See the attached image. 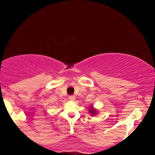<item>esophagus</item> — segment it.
I'll use <instances>...</instances> for the list:
<instances>
[{"mask_svg":"<svg viewBox=\"0 0 155 155\" xmlns=\"http://www.w3.org/2000/svg\"><path fill=\"white\" fill-rule=\"evenodd\" d=\"M69 100L74 101V100H75V96H74V95H70V96H69Z\"/></svg>","mask_w":155,"mask_h":155,"instance_id":"34e87169","label":"esophagus"}]
</instances>
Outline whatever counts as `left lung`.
<instances>
[{
    "mask_svg": "<svg viewBox=\"0 0 155 155\" xmlns=\"http://www.w3.org/2000/svg\"><path fill=\"white\" fill-rule=\"evenodd\" d=\"M90 113L91 114H95V110H94V109H92V108H91V109H90Z\"/></svg>",
    "mask_w": 155,
    "mask_h": 155,
    "instance_id": "8db88e82",
    "label": "left lung"
}]
</instances>
